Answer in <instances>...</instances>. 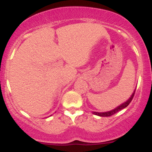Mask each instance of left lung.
Listing matches in <instances>:
<instances>
[{
    "instance_id": "1",
    "label": "left lung",
    "mask_w": 152,
    "mask_h": 152,
    "mask_svg": "<svg viewBox=\"0 0 152 152\" xmlns=\"http://www.w3.org/2000/svg\"><path fill=\"white\" fill-rule=\"evenodd\" d=\"M135 90L134 91L133 94H132V96H130L129 99L128 100H126V102H124L123 103H122L121 105H119V107H117L116 108L113 109V110H112L107 111V112H104V113L93 112V113L95 114V115H96V116H112V115H114V114L116 113H118L119 111H120L121 110H123V109L126 108V107H128V105L130 103H131L132 100V98H133L134 94H135Z\"/></svg>"
}]
</instances>
